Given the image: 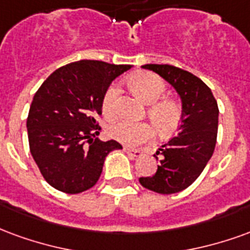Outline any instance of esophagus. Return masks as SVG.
I'll list each match as a JSON object with an SVG mask.
<instances>
[{
  "label": "esophagus",
  "mask_w": 250,
  "mask_h": 250,
  "mask_svg": "<svg viewBox=\"0 0 250 250\" xmlns=\"http://www.w3.org/2000/svg\"><path fill=\"white\" fill-rule=\"evenodd\" d=\"M124 152L127 153L130 157H141L143 156V152L141 150H138V149H132V147H124Z\"/></svg>",
  "instance_id": "esophagus-1"
}]
</instances>
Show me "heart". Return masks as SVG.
I'll return each instance as SVG.
<instances>
[{"mask_svg":"<svg viewBox=\"0 0 250 250\" xmlns=\"http://www.w3.org/2000/svg\"><path fill=\"white\" fill-rule=\"evenodd\" d=\"M127 85L145 104L147 116L163 136H170L176 132L183 120V109L173 100H163L167 92V83L163 78L153 73H136L127 78ZM120 89L117 85H110L103 97V113L106 118H114L118 114ZM107 134L118 143L129 146L147 143L154 137V127L147 123H132L120 120L109 125Z\"/></svg>","mask_w":250,"mask_h":250,"instance_id":"b5f03b06","label":"heart"}]
</instances>
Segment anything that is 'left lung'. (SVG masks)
I'll use <instances>...</instances> for the list:
<instances>
[{
	"label": "left lung",
	"instance_id": "8db88e82",
	"mask_svg": "<svg viewBox=\"0 0 250 250\" xmlns=\"http://www.w3.org/2000/svg\"><path fill=\"white\" fill-rule=\"evenodd\" d=\"M141 67L153 70L170 83L183 105L178 134L154 154L157 172L150 177H140V184L149 190L173 194L192 185L212 157L217 140V101L207 83L187 70L158 63Z\"/></svg>",
	"mask_w": 250,
	"mask_h": 250
}]
</instances>
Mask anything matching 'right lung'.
Returning a JSON list of instances; mask_svg holds the SVG:
<instances>
[{"label": "right lung", "mask_w": 250, "mask_h": 250, "mask_svg": "<svg viewBox=\"0 0 250 250\" xmlns=\"http://www.w3.org/2000/svg\"><path fill=\"white\" fill-rule=\"evenodd\" d=\"M132 65L81 60L53 72L29 109V147L40 172L60 192L76 194L96 185L109 153L123 146L100 141L96 117L113 80ZM89 146H87V143Z\"/></svg>", "instance_id": "1"}]
</instances>
